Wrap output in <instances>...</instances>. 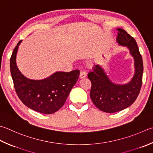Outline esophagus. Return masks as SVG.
I'll list each match as a JSON object with an SVG mask.
<instances>
[{"mask_svg": "<svg viewBox=\"0 0 153 153\" xmlns=\"http://www.w3.org/2000/svg\"><path fill=\"white\" fill-rule=\"evenodd\" d=\"M87 76V74L85 71H82L80 72V74H79V77L81 79H83V78H85V77Z\"/></svg>", "mask_w": 153, "mask_h": 153, "instance_id": "esophagus-1", "label": "esophagus"}]
</instances>
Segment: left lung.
I'll return each mask as SVG.
<instances>
[{
	"mask_svg": "<svg viewBox=\"0 0 153 153\" xmlns=\"http://www.w3.org/2000/svg\"><path fill=\"white\" fill-rule=\"evenodd\" d=\"M117 42L129 50L134 60V74L127 84L112 82L100 65L93 67L88 75L91 82L90 97L99 109L105 113H115L131 105L138 97L142 85L143 64L142 56L134 39L122 28H117Z\"/></svg>",
	"mask_w": 153,
	"mask_h": 153,
	"instance_id": "obj_1",
	"label": "left lung"
}]
</instances>
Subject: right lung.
I'll list each match as a JSON object with an SVG mask.
<instances>
[{
	"mask_svg": "<svg viewBox=\"0 0 153 153\" xmlns=\"http://www.w3.org/2000/svg\"><path fill=\"white\" fill-rule=\"evenodd\" d=\"M14 48L10 59V67L15 91L21 101L30 109L44 114H52L64 105L71 89L79 78V71H57L42 80L26 77L17 67L16 58L19 46Z\"/></svg>",
	"mask_w": 153,
	"mask_h": 153,
	"instance_id": "right-lung-1",
	"label": "right lung"
}]
</instances>
